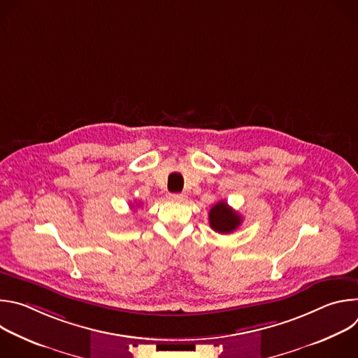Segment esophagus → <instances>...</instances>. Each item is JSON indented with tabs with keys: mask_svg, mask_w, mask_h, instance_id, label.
<instances>
[{
	"mask_svg": "<svg viewBox=\"0 0 358 358\" xmlns=\"http://www.w3.org/2000/svg\"><path fill=\"white\" fill-rule=\"evenodd\" d=\"M169 199L173 202H182L187 199L185 194H169Z\"/></svg>",
	"mask_w": 358,
	"mask_h": 358,
	"instance_id": "obj_1",
	"label": "esophagus"
}]
</instances>
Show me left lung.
<instances>
[{
  "mask_svg": "<svg viewBox=\"0 0 358 358\" xmlns=\"http://www.w3.org/2000/svg\"><path fill=\"white\" fill-rule=\"evenodd\" d=\"M210 227L218 234H231L242 222V217L234 211L225 201L217 202L211 208L210 214Z\"/></svg>",
  "mask_w": 358,
  "mask_h": 358,
  "instance_id": "8db88e82",
  "label": "left lung"
}]
</instances>
